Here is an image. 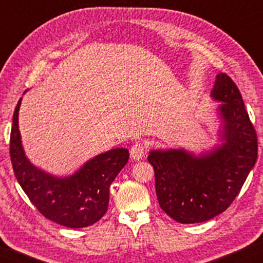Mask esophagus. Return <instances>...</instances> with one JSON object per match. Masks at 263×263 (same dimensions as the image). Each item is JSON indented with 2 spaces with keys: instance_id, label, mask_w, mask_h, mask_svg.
<instances>
[{
  "instance_id": "obj_1",
  "label": "esophagus",
  "mask_w": 263,
  "mask_h": 263,
  "mask_svg": "<svg viewBox=\"0 0 263 263\" xmlns=\"http://www.w3.org/2000/svg\"><path fill=\"white\" fill-rule=\"evenodd\" d=\"M146 151H147V145H146V143H143V142H136V143H134V145H133L132 148H130V157H132V159L140 160L143 156H145Z\"/></svg>"
}]
</instances>
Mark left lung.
I'll use <instances>...</instances> for the list:
<instances>
[{
	"mask_svg": "<svg viewBox=\"0 0 263 263\" xmlns=\"http://www.w3.org/2000/svg\"><path fill=\"white\" fill-rule=\"evenodd\" d=\"M212 97L222 102L224 140L210 154L195 158L183 149L152 151L159 206L181 224L203 222L233 202L257 158V135L242 95L225 73L217 75Z\"/></svg>",
	"mask_w": 263,
	"mask_h": 263,
	"instance_id": "obj_1",
	"label": "left lung"
}]
</instances>
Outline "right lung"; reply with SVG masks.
Masks as SVG:
<instances>
[{"mask_svg": "<svg viewBox=\"0 0 263 263\" xmlns=\"http://www.w3.org/2000/svg\"><path fill=\"white\" fill-rule=\"evenodd\" d=\"M21 98L13 115L9 154L14 175L41 214L70 229L95 224L106 213L110 184L129 159L127 148H115L87 161L70 177L56 178L34 167L25 156L17 128Z\"/></svg>", "mask_w": 263, "mask_h": 263, "instance_id": "right-lung-1", "label": "right lung"}]
</instances>
